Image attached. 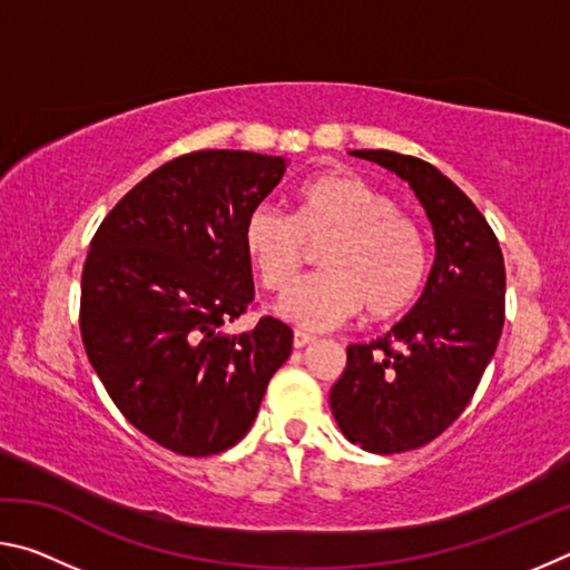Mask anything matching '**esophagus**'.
I'll list each match as a JSON object with an SVG mask.
<instances>
[{
	"mask_svg": "<svg viewBox=\"0 0 570 570\" xmlns=\"http://www.w3.org/2000/svg\"><path fill=\"white\" fill-rule=\"evenodd\" d=\"M312 342H316V336L306 334V332H294V350H304Z\"/></svg>",
	"mask_w": 570,
	"mask_h": 570,
	"instance_id": "obj_1",
	"label": "esophagus"
}]
</instances>
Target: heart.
Listing matches in <instances>:
<instances>
[{
	"instance_id": "b5f03b06",
	"label": "heart",
	"mask_w": 570,
	"mask_h": 570,
	"mask_svg": "<svg viewBox=\"0 0 570 570\" xmlns=\"http://www.w3.org/2000/svg\"><path fill=\"white\" fill-rule=\"evenodd\" d=\"M240 244L268 292L282 294L320 248L322 274L284 294L278 316L302 330H330L364 308L372 322L392 320L417 302L428 276L420 226L394 200L350 170L298 186L292 218L272 206L250 210Z\"/></svg>"
}]
</instances>
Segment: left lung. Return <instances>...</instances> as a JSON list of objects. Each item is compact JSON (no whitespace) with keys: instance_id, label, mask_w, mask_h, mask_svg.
Here are the masks:
<instances>
[{"instance_id":"8db88e82","label":"left lung","mask_w":570,"mask_h":570,"mask_svg":"<svg viewBox=\"0 0 570 570\" xmlns=\"http://www.w3.org/2000/svg\"><path fill=\"white\" fill-rule=\"evenodd\" d=\"M414 190L435 234L417 304L372 344L346 346L330 394L344 438L392 455L442 435L475 394L505 322V264L493 228L448 176L392 150H352Z\"/></svg>"}]
</instances>
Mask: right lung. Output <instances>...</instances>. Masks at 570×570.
Returning <instances> with one entry per match:
<instances>
[{"instance_id": "obj_1", "label": "right lung", "mask_w": 570, "mask_h": 570, "mask_svg": "<svg viewBox=\"0 0 570 570\" xmlns=\"http://www.w3.org/2000/svg\"><path fill=\"white\" fill-rule=\"evenodd\" d=\"M284 173V158L248 150L180 156L125 193L90 244L85 352L132 428L178 455L236 445L292 354L274 316L224 332L254 298L240 228Z\"/></svg>"}]
</instances>
